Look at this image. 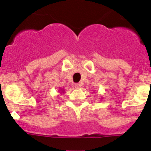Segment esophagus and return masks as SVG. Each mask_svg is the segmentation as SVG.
I'll return each mask as SVG.
<instances>
[{"instance_id": "34e87169", "label": "esophagus", "mask_w": 151, "mask_h": 151, "mask_svg": "<svg viewBox=\"0 0 151 151\" xmlns=\"http://www.w3.org/2000/svg\"><path fill=\"white\" fill-rule=\"evenodd\" d=\"M75 88H78V89H79V88H81V85L80 83H77V84H75Z\"/></svg>"}]
</instances>
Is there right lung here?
Instances as JSON below:
<instances>
[{
  "instance_id": "add662e5",
  "label": "right lung",
  "mask_w": 151,
  "mask_h": 151,
  "mask_svg": "<svg viewBox=\"0 0 151 151\" xmlns=\"http://www.w3.org/2000/svg\"><path fill=\"white\" fill-rule=\"evenodd\" d=\"M62 90V91H64V90L63 89H61Z\"/></svg>"
}]
</instances>
